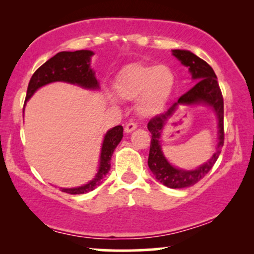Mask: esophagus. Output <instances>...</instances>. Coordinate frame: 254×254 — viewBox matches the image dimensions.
<instances>
[{
  "instance_id": "obj_1",
  "label": "esophagus",
  "mask_w": 254,
  "mask_h": 254,
  "mask_svg": "<svg viewBox=\"0 0 254 254\" xmlns=\"http://www.w3.org/2000/svg\"><path fill=\"white\" fill-rule=\"evenodd\" d=\"M136 127L137 125L135 124L134 121H129V123H127L126 126H125V131H126V133H130V131H133Z\"/></svg>"
}]
</instances>
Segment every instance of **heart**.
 I'll return each mask as SVG.
<instances>
[{
  "mask_svg": "<svg viewBox=\"0 0 254 254\" xmlns=\"http://www.w3.org/2000/svg\"><path fill=\"white\" fill-rule=\"evenodd\" d=\"M175 75L168 65L142 64L128 65L114 83L117 95L124 99L138 96L136 110L141 116H154L163 109L171 95Z\"/></svg>",
  "mask_w": 254,
  "mask_h": 254,
  "instance_id": "heart-1",
  "label": "heart"
}]
</instances>
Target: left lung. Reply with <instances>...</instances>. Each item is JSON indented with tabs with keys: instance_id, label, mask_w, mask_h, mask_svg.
Here are the masks:
<instances>
[{
	"instance_id": "1",
	"label": "left lung",
	"mask_w": 254,
	"mask_h": 254,
	"mask_svg": "<svg viewBox=\"0 0 254 254\" xmlns=\"http://www.w3.org/2000/svg\"><path fill=\"white\" fill-rule=\"evenodd\" d=\"M172 54L184 65L189 67L193 79L197 82L192 89L184 93L178 99V102L173 104L166 112L154 117L148 123V129L151 133L148 165L151 172L154 173L155 178L163 185L168 186L170 189H185V187L192 186L204 178V176L210 171L221 154V149L224 143V104L216 75H215L213 68L206 61H203L202 59L196 57L190 51L173 50ZM179 103H185L186 105L206 103L213 107L219 121V143L217 151L207 163L196 170H191L190 172L177 169L170 165L162 155L160 141H159L165 125L175 112L176 106Z\"/></svg>"
}]
</instances>
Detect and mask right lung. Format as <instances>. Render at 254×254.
Here are the masks:
<instances>
[{
  "label": "right lung",
  "mask_w": 254,
  "mask_h": 254,
  "mask_svg": "<svg viewBox=\"0 0 254 254\" xmlns=\"http://www.w3.org/2000/svg\"><path fill=\"white\" fill-rule=\"evenodd\" d=\"M92 55L93 52L86 50L60 52L55 54L53 58H51L34 71L27 86L25 103L38 89L52 82H68L71 84L83 86L85 89H98V81L95 77V72L90 68V59ZM25 103H24V106H25ZM123 131V126H116L106 133L103 141L102 152H100L99 169L95 178L85 185L75 187V189H61L62 192L84 194L97 189L110 171L111 157H112L114 149L117 148L124 136Z\"/></svg>",
  "instance_id": "add662e5"
}]
</instances>
